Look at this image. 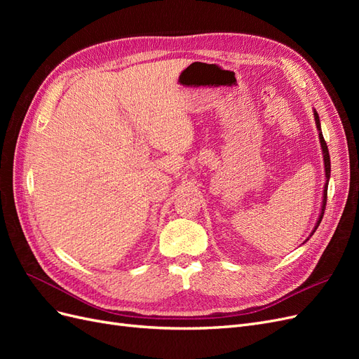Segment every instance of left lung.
I'll return each instance as SVG.
<instances>
[{
  "instance_id": "8db88e82",
  "label": "left lung",
  "mask_w": 359,
  "mask_h": 359,
  "mask_svg": "<svg viewBox=\"0 0 359 359\" xmlns=\"http://www.w3.org/2000/svg\"><path fill=\"white\" fill-rule=\"evenodd\" d=\"M314 121H316V128L319 132V142H320V148H322V154H323V165H325V186H323V196H322V206H320V214H319V219L316 222V226H314V229L311 232V235L316 232L318 226L322 222V217H323V212H325V206H327V194H328V182H330V177H331V160H330V151H328V147H327V142H325L323 139V135H322V128H320V119H319V115L316 112V109H314ZM310 235V236H311ZM309 236V238H310ZM309 238L306 241H309ZM304 241V243H306Z\"/></svg>"
}]
</instances>
